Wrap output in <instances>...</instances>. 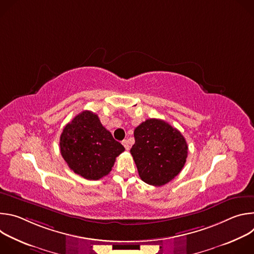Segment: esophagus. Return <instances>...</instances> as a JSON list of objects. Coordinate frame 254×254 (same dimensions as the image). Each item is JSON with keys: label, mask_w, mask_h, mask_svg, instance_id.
<instances>
[{"label": "esophagus", "mask_w": 254, "mask_h": 254, "mask_svg": "<svg viewBox=\"0 0 254 254\" xmlns=\"http://www.w3.org/2000/svg\"><path fill=\"white\" fill-rule=\"evenodd\" d=\"M123 144H124V147L126 148V150H127V151L129 150V146H128V141H127V139H124V140H123Z\"/></svg>", "instance_id": "1"}]
</instances>
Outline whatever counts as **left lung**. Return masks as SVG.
<instances>
[{
	"instance_id": "1",
	"label": "left lung",
	"mask_w": 254,
	"mask_h": 254,
	"mask_svg": "<svg viewBox=\"0 0 254 254\" xmlns=\"http://www.w3.org/2000/svg\"><path fill=\"white\" fill-rule=\"evenodd\" d=\"M135 142L130 154L144 183L163 186L182 171L188 144L185 137L168 123L150 119L133 131Z\"/></svg>"
}]
</instances>
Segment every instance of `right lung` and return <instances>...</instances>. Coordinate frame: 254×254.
Returning <instances> with one entry per match:
<instances>
[{"label": "right lung", "mask_w": 254, "mask_h": 254, "mask_svg": "<svg viewBox=\"0 0 254 254\" xmlns=\"http://www.w3.org/2000/svg\"><path fill=\"white\" fill-rule=\"evenodd\" d=\"M60 153L68 167L87 180L110 174L125 148L100 123L97 115L84 111L65 126Z\"/></svg>", "instance_id": "add662e5"}]
</instances>
